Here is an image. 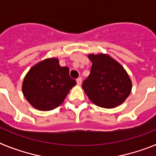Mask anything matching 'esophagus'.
<instances>
[{
    "instance_id": "obj_1",
    "label": "esophagus",
    "mask_w": 156,
    "mask_h": 156,
    "mask_svg": "<svg viewBox=\"0 0 156 156\" xmlns=\"http://www.w3.org/2000/svg\"><path fill=\"white\" fill-rule=\"evenodd\" d=\"M76 83L78 85H80L82 83V78L81 77H78L76 79Z\"/></svg>"
}]
</instances>
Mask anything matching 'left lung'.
Returning a JSON list of instances; mask_svg holds the SVG:
<instances>
[{
    "mask_svg": "<svg viewBox=\"0 0 156 156\" xmlns=\"http://www.w3.org/2000/svg\"><path fill=\"white\" fill-rule=\"evenodd\" d=\"M88 58L92 62L91 69L82 87L89 99L106 108L122 104L132 89L131 80L126 70L107 55H89Z\"/></svg>",
    "mask_w": 156,
    "mask_h": 156,
    "instance_id": "8db88e82",
    "label": "left lung"
}]
</instances>
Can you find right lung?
<instances>
[{
	"mask_svg": "<svg viewBox=\"0 0 156 156\" xmlns=\"http://www.w3.org/2000/svg\"><path fill=\"white\" fill-rule=\"evenodd\" d=\"M76 84L68 67L59 66L57 58H48L30 69L23 80V92L33 107L49 111L60 105Z\"/></svg>",
	"mask_w": 156,
	"mask_h": 156,
	"instance_id": "obj_1",
	"label": "right lung"
}]
</instances>
